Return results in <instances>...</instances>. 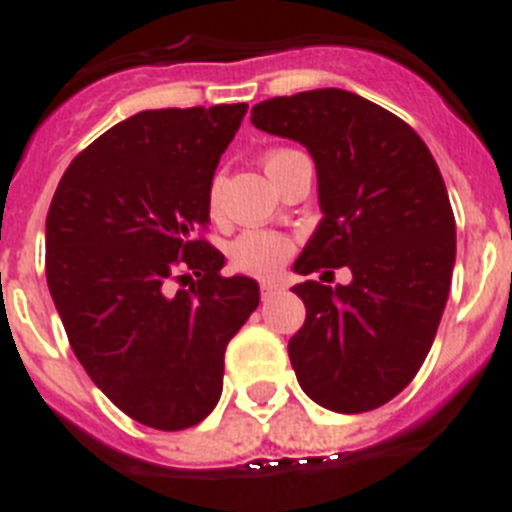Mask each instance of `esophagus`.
<instances>
[{
    "label": "esophagus",
    "instance_id": "esophagus-1",
    "mask_svg": "<svg viewBox=\"0 0 512 512\" xmlns=\"http://www.w3.org/2000/svg\"><path fill=\"white\" fill-rule=\"evenodd\" d=\"M259 289H261V300H269V297L277 295L279 284L277 282H269V279H264V282L259 284Z\"/></svg>",
    "mask_w": 512,
    "mask_h": 512
}]
</instances>
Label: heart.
Returning <instances> with one entry per match:
<instances>
[{"instance_id": "1", "label": "heart", "mask_w": 512, "mask_h": 512, "mask_svg": "<svg viewBox=\"0 0 512 512\" xmlns=\"http://www.w3.org/2000/svg\"><path fill=\"white\" fill-rule=\"evenodd\" d=\"M287 153L292 151L289 148H271V151H266L264 158H261L266 174ZM207 207H210L212 217L223 212V176L220 174L212 176L210 189H207ZM292 251H295V243L289 241L287 235L274 233V230H246L228 246V259L233 269L256 274V277H266V274H274L292 256Z\"/></svg>"}]
</instances>
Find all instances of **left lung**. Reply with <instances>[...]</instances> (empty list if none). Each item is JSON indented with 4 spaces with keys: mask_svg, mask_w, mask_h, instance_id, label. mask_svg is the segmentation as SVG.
Instances as JSON below:
<instances>
[{
    "mask_svg": "<svg viewBox=\"0 0 512 512\" xmlns=\"http://www.w3.org/2000/svg\"><path fill=\"white\" fill-rule=\"evenodd\" d=\"M251 122L300 140L318 169L325 217L295 271L354 277L295 287L307 307L289 338L297 382L336 413L382 408L423 366L449 300L456 220L441 171L408 122L343 89L266 99Z\"/></svg>",
    "mask_w": 512,
    "mask_h": 512,
    "instance_id": "1",
    "label": "left lung"
}]
</instances>
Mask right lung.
<instances>
[{
  "label": "right lung",
  "instance_id": "add662e5",
  "mask_svg": "<svg viewBox=\"0 0 512 512\" xmlns=\"http://www.w3.org/2000/svg\"><path fill=\"white\" fill-rule=\"evenodd\" d=\"M248 104L146 110L66 169L45 217V279L76 359L125 415L184 431L223 392L225 348L259 284L223 277L207 189ZM197 276V280H192ZM171 281L183 287L171 293Z\"/></svg>",
  "mask_w": 512,
  "mask_h": 512
}]
</instances>
